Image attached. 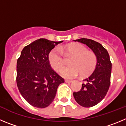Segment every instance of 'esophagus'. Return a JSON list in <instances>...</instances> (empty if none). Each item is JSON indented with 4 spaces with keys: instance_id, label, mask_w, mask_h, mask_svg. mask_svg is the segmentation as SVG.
Here are the masks:
<instances>
[{
    "instance_id": "obj_1",
    "label": "esophagus",
    "mask_w": 126,
    "mask_h": 126,
    "mask_svg": "<svg viewBox=\"0 0 126 126\" xmlns=\"http://www.w3.org/2000/svg\"><path fill=\"white\" fill-rule=\"evenodd\" d=\"M65 82H66V83H71V82H72V81H71V80H65Z\"/></svg>"
}]
</instances>
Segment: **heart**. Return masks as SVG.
<instances>
[{
  "instance_id": "obj_1",
  "label": "heart",
  "mask_w": 126,
  "mask_h": 126,
  "mask_svg": "<svg viewBox=\"0 0 126 126\" xmlns=\"http://www.w3.org/2000/svg\"><path fill=\"white\" fill-rule=\"evenodd\" d=\"M69 53L73 57L70 60L68 66L62 68L60 73L67 79H73L80 73L87 75L95 69L97 60L93 52L87 51V47L81 44H70L64 47H56L48 55V62L53 69L59 70L64 64L63 53Z\"/></svg>"
}]
</instances>
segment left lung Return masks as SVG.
Masks as SVG:
<instances>
[{
	"mask_svg": "<svg viewBox=\"0 0 126 126\" xmlns=\"http://www.w3.org/2000/svg\"><path fill=\"white\" fill-rule=\"evenodd\" d=\"M74 41L88 46L97 57V64L94 72L83 80L80 90L73 94L79 105L84 107H93L101 101L108 92L112 63L107 49L98 42L87 38Z\"/></svg>",
	"mask_w": 126,
	"mask_h": 126,
	"instance_id": "8db88e82",
	"label": "left lung"
}]
</instances>
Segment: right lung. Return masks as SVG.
Returning <instances> with one entry per match:
<instances>
[{
    "instance_id": "add662e5",
    "label": "right lung",
    "mask_w": 126,
    "mask_h": 126,
    "mask_svg": "<svg viewBox=\"0 0 126 126\" xmlns=\"http://www.w3.org/2000/svg\"><path fill=\"white\" fill-rule=\"evenodd\" d=\"M41 38L25 46L17 62V86L30 105L45 108L53 102L64 79L52 69L48 62L49 52L62 43Z\"/></svg>"
}]
</instances>
